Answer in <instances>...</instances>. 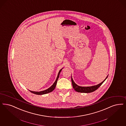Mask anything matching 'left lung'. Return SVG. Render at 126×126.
<instances>
[{
    "instance_id": "obj_1",
    "label": "left lung",
    "mask_w": 126,
    "mask_h": 126,
    "mask_svg": "<svg viewBox=\"0 0 126 126\" xmlns=\"http://www.w3.org/2000/svg\"><path fill=\"white\" fill-rule=\"evenodd\" d=\"M108 76L106 77L105 80L104 81H103L100 83H99L96 85L92 86L91 87H81V86L77 85L73 81L72 77H71V81H72L73 87L76 91L78 92H81V93H91V92H93V91L96 90L107 79Z\"/></svg>"
}]
</instances>
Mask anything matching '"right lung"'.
Segmentation results:
<instances>
[{
    "instance_id": "obj_1",
    "label": "right lung",
    "mask_w": 126,
    "mask_h": 126,
    "mask_svg": "<svg viewBox=\"0 0 126 126\" xmlns=\"http://www.w3.org/2000/svg\"><path fill=\"white\" fill-rule=\"evenodd\" d=\"M62 70V69L60 70V71H59V74H58V76L57 77V79L54 82V83H53V84L50 87L49 89L46 90L45 91H39V92H36V91H30V92L32 93H34L36 95H43V94H47V93H50V92L52 91H53L55 88L57 84V81L58 80V78L59 77V76H60V74L61 73V71Z\"/></svg>"
}]
</instances>
